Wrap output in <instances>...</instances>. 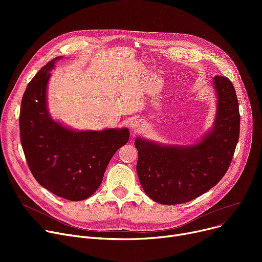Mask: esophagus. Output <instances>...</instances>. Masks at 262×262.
<instances>
[{"mask_svg":"<svg viewBox=\"0 0 262 262\" xmlns=\"http://www.w3.org/2000/svg\"><path fill=\"white\" fill-rule=\"evenodd\" d=\"M129 126L133 133H137L141 129L142 124H141V121L138 119H132L129 122Z\"/></svg>","mask_w":262,"mask_h":262,"instance_id":"34e87169","label":"esophagus"}]
</instances>
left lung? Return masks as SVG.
<instances>
[{
  "mask_svg": "<svg viewBox=\"0 0 262 262\" xmlns=\"http://www.w3.org/2000/svg\"><path fill=\"white\" fill-rule=\"evenodd\" d=\"M216 113L212 127L193 144H163L137 137V174L148 198L162 205L196 199L214 187L231 162L240 132L237 94L231 81L214 76Z\"/></svg>",
  "mask_w": 262,
  "mask_h": 262,
  "instance_id": "left-lung-1",
  "label": "left lung"
}]
</instances>
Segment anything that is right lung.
<instances>
[{
    "label": "right lung",
    "mask_w": 262,
    "mask_h": 262,
    "mask_svg": "<svg viewBox=\"0 0 262 262\" xmlns=\"http://www.w3.org/2000/svg\"><path fill=\"white\" fill-rule=\"evenodd\" d=\"M58 56L27 85L20 109L23 152L35 180L55 195L69 201L91 196L102 184L117 150L126 144V127L77 130L54 120L48 108V84Z\"/></svg>",
    "instance_id": "obj_1"
}]
</instances>
